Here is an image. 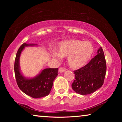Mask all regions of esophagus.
I'll return each instance as SVG.
<instances>
[{"instance_id":"obj_1","label":"esophagus","mask_w":122,"mask_h":122,"mask_svg":"<svg viewBox=\"0 0 122 122\" xmlns=\"http://www.w3.org/2000/svg\"><path fill=\"white\" fill-rule=\"evenodd\" d=\"M65 71H66V69H64V68H60L59 69V71L60 73H63V72H64Z\"/></svg>"}]
</instances>
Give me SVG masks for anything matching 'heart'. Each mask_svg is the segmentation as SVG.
<instances>
[{"instance_id":"heart-1","label":"heart","mask_w":122,"mask_h":122,"mask_svg":"<svg viewBox=\"0 0 122 122\" xmlns=\"http://www.w3.org/2000/svg\"><path fill=\"white\" fill-rule=\"evenodd\" d=\"M93 46L88 41L71 39L59 44L58 53L52 51L51 56L58 60L67 56L68 64L73 69L83 67L89 62L93 54Z\"/></svg>"}]
</instances>
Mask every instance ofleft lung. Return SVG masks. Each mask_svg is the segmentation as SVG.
Masks as SVG:
<instances>
[{"mask_svg": "<svg viewBox=\"0 0 122 122\" xmlns=\"http://www.w3.org/2000/svg\"><path fill=\"white\" fill-rule=\"evenodd\" d=\"M107 70L103 49L100 47L97 55L83 67L74 71L75 80L71 84L75 92L81 95L93 93L104 83Z\"/></svg>", "mask_w": 122, "mask_h": 122, "instance_id": "8db88e82", "label": "left lung"}]
</instances>
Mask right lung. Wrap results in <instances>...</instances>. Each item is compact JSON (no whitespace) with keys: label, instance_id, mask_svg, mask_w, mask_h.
Returning <instances> with one entry per match:
<instances>
[{"label":"right lung","instance_id":"1","mask_svg":"<svg viewBox=\"0 0 122 122\" xmlns=\"http://www.w3.org/2000/svg\"><path fill=\"white\" fill-rule=\"evenodd\" d=\"M33 46H38V44L24 43L19 48L15 60L14 72L19 89L31 97L39 98L48 96L51 92L53 81L58 76V69L46 68L34 77H25L20 71V57L25 47Z\"/></svg>","mask_w":122,"mask_h":122}]
</instances>
